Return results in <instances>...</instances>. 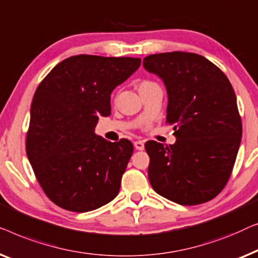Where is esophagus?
<instances>
[{
  "mask_svg": "<svg viewBox=\"0 0 258 258\" xmlns=\"http://www.w3.org/2000/svg\"><path fill=\"white\" fill-rule=\"evenodd\" d=\"M134 147H136V150H138V151H143L145 148L144 141H140V140L134 141Z\"/></svg>",
  "mask_w": 258,
  "mask_h": 258,
  "instance_id": "obj_1",
  "label": "esophagus"
}]
</instances>
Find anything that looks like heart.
Segmentation results:
<instances>
[{
  "instance_id": "1",
  "label": "heart",
  "mask_w": 258,
  "mask_h": 258,
  "mask_svg": "<svg viewBox=\"0 0 258 258\" xmlns=\"http://www.w3.org/2000/svg\"><path fill=\"white\" fill-rule=\"evenodd\" d=\"M154 86H157L154 82H151V81H143L140 82L139 84H138V91L139 93L146 91V90H150L152 88H154Z\"/></svg>"
}]
</instances>
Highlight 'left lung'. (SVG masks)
Listing matches in <instances>:
<instances>
[{"instance_id":"obj_1","label":"left lung","mask_w":258,"mask_h":258,"mask_svg":"<svg viewBox=\"0 0 258 258\" xmlns=\"http://www.w3.org/2000/svg\"><path fill=\"white\" fill-rule=\"evenodd\" d=\"M144 68L159 76L168 94L166 122L175 144H145L148 179L159 195L182 206L213 200L229 180L242 138L236 96L227 76L203 56L155 53Z\"/></svg>"}]
</instances>
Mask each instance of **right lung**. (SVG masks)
I'll return each instance as SVG.
<instances>
[{
    "label": "right lung",
    "mask_w": 258,
    "mask_h": 258,
    "mask_svg": "<svg viewBox=\"0 0 258 258\" xmlns=\"http://www.w3.org/2000/svg\"><path fill=\"white\" fill-rule=\"evenodd\" d=\"M140 64L132 57L72 56L36 90L25 148L42 189L60 208L90 212L118 195L133 145L97 137L94 127L111 114L115 86Z\"/></svg>",
    "instance_id": "add662e5"
}]
</instances>
